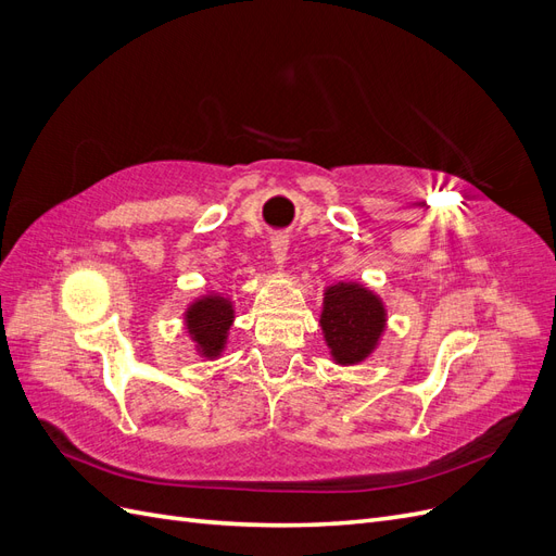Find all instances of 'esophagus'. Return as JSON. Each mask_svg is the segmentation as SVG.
Instances as JSON below:
<instances>
[{
	"label": "esophagus",
	"instance_id": "34e87169",
	"mask_svg": "<svg viewBox=\"0 0 556 556\" xmlns=\"http://www.w3.org/2000/svg\"><path fill=\"white\" fill-rule=\"evenodd\" d=\"M288 245H290L288 237H274V241H271V252H274V260L278 266H282L285 260H288Z\"/></svg>",
	"mask_w": 556,
	"mask_h": 556
}]
</instances>
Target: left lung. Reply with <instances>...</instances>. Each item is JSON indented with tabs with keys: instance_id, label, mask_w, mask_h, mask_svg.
I'll return each mask as SVG.
<instances>
[{
	"instance_id": "8db88e82",
	"label": "left lung",
	"mask_w": 556,
	"mask_h": 556,
	"mask_svg": "<svg viewBox=\"0 0 556 556\" xmlns=\"http://www.w3.org/2000/svg\"><path fill=\"white\" fill-rule=\"evenodd\" d=\"M319 325L333 359L339 364H357L371 355L380 339L384 308L380 299L362 285L339 282L325 292Z\"/></svg>"
}]
</instances>
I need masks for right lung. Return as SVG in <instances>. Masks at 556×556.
I'll use <instances>...</instances> for the list:
<instances>
[{
    "label": "right lung",
    "instance_id": "1",
    "mask_svg": "<svg viewBox=\"0 0 556 556\" xmlns=\"http://www.w3.org/2000/svg\"><path fill=\"white\" fill-rule=\"evenodd\" d=\"M188 331L199 345L201 355L217 357L225 348L227 329L233 319L231 304L225 296H204L188 308Z\"/></svg>",
    "mask_w": 556,
    "mask_h": 556
}]
</instances>
